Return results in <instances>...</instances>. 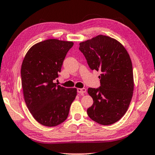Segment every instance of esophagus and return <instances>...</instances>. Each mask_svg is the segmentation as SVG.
Returning <instances> with one entry per match:
<instances>
[{
	"instance_id": "obj_1",
	"label": "esophagus",
	"mask_w": 155,
	"mask_h": 155,
	"mask_svg": "<svg viewBox=\"0 0 155 155\" xmlns=\"http://www.w3.org/2000/svg\"><path fill=\"white\" fill-rule=\"evenodd\" d=\"M77 92L81 94H83L84 93H85L86 92V89L84 88V87H83V88H78Z\"/></svg>"
}]
</instances>
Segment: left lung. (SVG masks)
<instances>
[{
	"instance_id": "obj_1",
	"label": "left lung",
	"mask_w": 155,
	"mask_h": 155,
	"mask_svg": "<svg viewBox=\"0 0 155 155\" xmlns=\"http://www.w3.org/2000/svg\"><path fill=\"white\" fill-rule=\"evenodd\" d=\"M80 50L92 70L100 71V87H89L93 104L87 115L99 124L119 121L129 107L134 91L132 61L124 46L112 38L98 35L80 44Z\"/></svg>"
}]
</instances>
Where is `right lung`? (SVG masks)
<instances>
[{"label": "right lung", "instance_id": "right-lung-1", "mask_svg": "<svg viewBox=\"0 0 155 155\" xmlns=\"http://www.w3.org/2000/svg\"><path fill=\"white\" fill-rule=\"evenodd\" d=\"M74 43L49 39L28 51L21 69L26 105L36 120L53 127L68 118L76 88H66L54 81L59 76L63 61Z\"/></svg>", "mask_w": 155, "mask_h": 155}]
</instances>
